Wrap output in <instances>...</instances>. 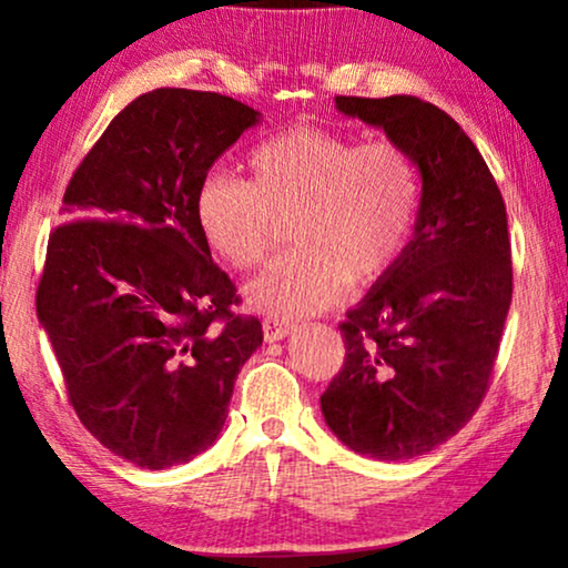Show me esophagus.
<instances>
[{
  "mask_svg": "<svg viewBox=\"0 0 568 568\" xmlns=\"http://www.w3.org/2000/svg\"><path fill=\"white\" fill-rule=\"evenodd\" d=\"M294 325L290 321H284V317H276L271 315L263 321V338L266 341H282L292 333Z\"/></svg>",
  "mask_w": 568,
  "mask_h": 568,
  "instance_id": "34e87169",
  "label": "esophagus"
}]
</instances>
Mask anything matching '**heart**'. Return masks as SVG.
Listing matches in <instances>:
<instances>
[{
	"instance_id": "1",
	"label": "heart",
	"mask_w": 568,
	"mask_h": 568,
	"mask_svg": "<svg viewBox=\"0 0 568 568\" xmlns=\"http://www.w3.org/2000/svg\"><path fill=\"white\" fill-rule=\"evenodd\" d=\"M251 178L209 170L193 216L204 243L235 268L274 251L292 220L294 251L247 284L255 310L276 317L321 313L348 282L372 284L390 271L414 235L422 175L406 146L325 126H290L247 152Z\"/></svg>"
}]
</instances>
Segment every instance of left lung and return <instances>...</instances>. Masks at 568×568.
Here are the masks:
<instances>
[{"label":"left lung","instance_id":"1","mask_svg":"<svg viewBox=\"0 0 568 568\" xmlns=\"http://www.w3.org/2000/svg\"><path fill=\"white\" fill-rule=\"evenodd\" d=\"M336 108L406 146L422 209L406 253L338 325L344 367L321 408L354 453L408 460L455 437L491 385L511 305L507 209L476 144L437 105L338 95Z\"/></svg>","mask_w":568,"mask_h":568}]
</instances>
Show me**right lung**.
Instances as JSON below:
<instances>
[{"instance_id":"1","label":"right lung","mask_w":568,"mask_h":568,"mask_svg":"<svg viewBox=\"0 0 568 568\" xmlns=\"http://www.w3.org/2000/svg\"><path fill=\"white\" fill-rule=\"evenodd\" d=\"M261 113L220 92L160 88L108 123L77 165L38 282L74 414L146 470L189 463L220 437L258 317L193 216L201 178Z\"/></svg>"}]
</instances>
